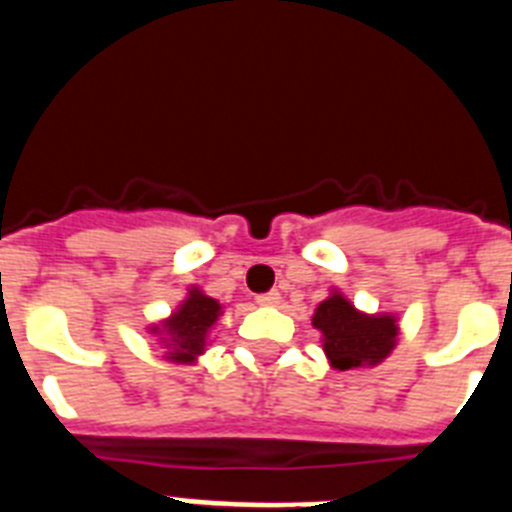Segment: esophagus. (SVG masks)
Returning <instances> with one entry per match:
<instances>
[{
  "label": "esophagus",
  "instance_id": "esophagus-1",
  "mask_svg": "<svg viewBox=\"0 0 512 512\" xmlns=\"http://www.w3.org/2000/svg\"><path fill=\"white\" fill-rule=\"evenodd\" d=\"M256 302H259V305H277L279 302V292L277 289H271V292H264V295H256Z\"/></svg>",
  "mask_w": 512,
  "mask_h": 512
}]
</instances>
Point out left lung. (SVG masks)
Returning <instances> with one entry per match:
<instances>
[{"instance_id": "8db88e82", "label": "left lung", "mask_w": 512, "mask_h": 512, "mask_svg": "<svg viewBox=\"0 0 512 512\" xmlns=\"http://www.w3.org/2000/svg\"><path fill=\"white\" fill-rule=\"evenodd\" d=\"M312 323L325 336L323 351L330 364L341 372L361 364H377L395 348L397 325L390 315H361L341 295L328 297Z\"/></svg>"}]
</instances>
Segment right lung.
Wrapping results in <instances>:
<instances>
[{
	"instance_id": "add662e5",
	"label": "right lung",
	"mask_w": 512,
	"mask_h": 512,
	"mask_svg": "<svg viewBox=\"0 0 512 512\" xmlns=\"http://www.w3.org/2000/svg\"><path fill=\"white\" fill-rule=\"evenodd\" d=\"M217 312H220V305L212 297H205L202 292L192 289V295L179 307V312H174L171 320H166V336L174 346L169 356L171 361L189 364V361H194V356L202 354L207 330L217 320Z\"/></svg>"
}]
</instances>
